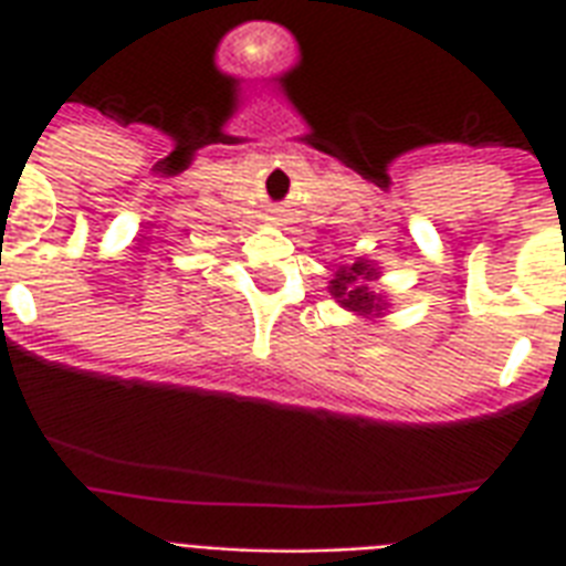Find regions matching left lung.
Instances as JSON below:
<instances>
[{"mask_svg": "<svg viewBox=\"0 0 566 566\" xmlns=\"http://www.w3.org/2000/svg\"><path fill=\"white\" fill-rule=\"evenodd\" d=\"M381 275V266L376 261H367V258H358L353 264L335 266L332 273V282H328V293L332 300L340 305L344 311L355 314L361 319H378L385 317L390 302H387V293L373 291L370 284Z\"/></svg>", "mask_w": 566, "mask_h": 566, "instance_id": "obj_1", "label": "left lung"}]
</instances>
